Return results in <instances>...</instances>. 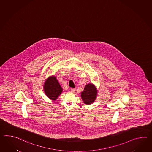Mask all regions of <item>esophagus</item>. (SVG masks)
<instances>
[{"instance_id":"1","label":"esophagus","mask_w":152,"mask_h":152,"mask_svg":"<svg viewBox=\"0 0 152 152\" xmlns=\"http://www.w3.org/2000/svg\"><path fill=\"white\" fill-rule=\"evenodd\" d=\"M70 90H71V92H75V91H76L75 88H71V89H70Z\"/></svg>"}]
</instances>
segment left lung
Segmentation results:
<instances>
[{"mask_svg":"<svg viewBox=\"0 0 152 152\" xmlns=\"http://www.w3.org/2000/svg\"><path fill=\"white\" fill-rule=\"evenodd\" d=\"M97 91L94 85L89 83L84 88V91L81 93V98L86 104H91L95 101L96 98Z\"/></svg>","mask_w":152,"mask_h":152,"instance_id":"left-lung-1","label":"left lung"}]
</instances>
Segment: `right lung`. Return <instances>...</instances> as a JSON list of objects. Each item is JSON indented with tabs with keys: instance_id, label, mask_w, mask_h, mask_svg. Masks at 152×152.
<instances>
[{
	"instance_id": "add662e5",
	"label": "right lung",
	"mask_w": 152,
	"mask_h": 152,
	"mask_svg": "<svg viewBox=\"0 0 152 152\" xmlns=\"http://www.w3.org/2000/svg\"><path fill=\"white\" fill-rule=\"evenodd\" d=\"M44 91L48 98L53 100L57 99L61 94L63 89L56 77L48 78L44 84Z\"/></svg>"
}]
</instances>
